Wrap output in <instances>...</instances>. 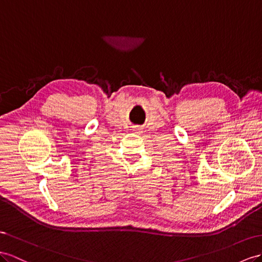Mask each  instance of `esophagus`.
Here are the masks:
<instances>
[{
	"label": "esophagus",
	"mask_w": 262,
	"mask_h": 262,
	"mask_svg": "<svg viewBox=\"0 0 262 262\" xmlns=\"http://www.w3.org/2000/svg\"><path fill=\"white\" fill-rule=\"evenodd\" d=\"M135 132L137 134H143V128H142V127H137V128L135 129Z\"/></svg>",
	"instance_id": "esophagus-1"
}]
</instances>
